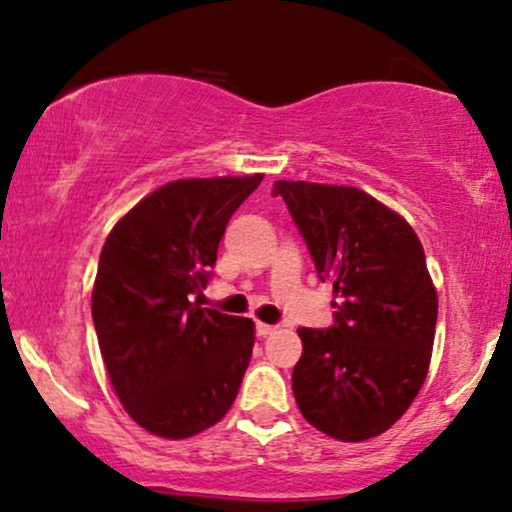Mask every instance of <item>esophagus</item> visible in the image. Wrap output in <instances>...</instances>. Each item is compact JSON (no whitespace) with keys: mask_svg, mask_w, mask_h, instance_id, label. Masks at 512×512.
I'll return each mask as SVG.
<instances>
[{"mask_svg":"<svg viewBox=\"0 0 512 512\" xmlns=\"http://www.w3.org/2000/svg\"><path fill=\"white\" fill-rule=\"evenodd\" d=\"M255 329H257V336H260V338H267V336H272V334H274V331H276V326H274V324H264V322H257Z\"/></svg>","mask_w":512,"mask_h":512,"instance_id":"obj_1","label":"esophagus"}]
</instances>
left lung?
Here are the masks:
<instances>
[{
  "label": "left lung",
  "instance_id": "1",
  "mask_svg": "<svg viewBox=\"0 0 512 512\" xmlns=\"http://www.w3.org/2000/svg\"><path fill=\"white\" fill-rule=\"evenodd\" d=\"M319 279L334 286V326L298 329L293 396L319 432L365 441L396 424L432 360L439 300L417 233L365 190L276 181Z\"/></svg>",
  "mask_w": 512,
  "mask_h": 512
}]
</instances>
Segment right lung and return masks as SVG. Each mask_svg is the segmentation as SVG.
<instances>
[{"instance_id":"1","label":"right lung","mask_w":512,"mask_h":512,"mask_svg":"<svg viewBox=\"0 0 512 512\" xmlns=\"http://www.w3.org/2000/svg\"><path fill=\"white\" fill-rule=\"evenodd\" d=\"M262 174L183 178L119 219L92 288V322L121 405L147 432L188 439L238 396L255 324L193 303L231 214Z\"/></svg>"}]
</instances>
